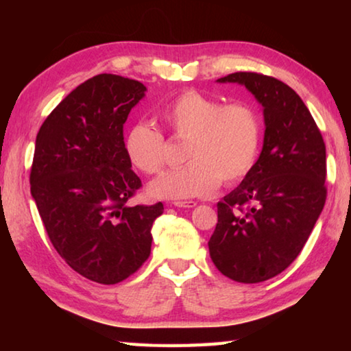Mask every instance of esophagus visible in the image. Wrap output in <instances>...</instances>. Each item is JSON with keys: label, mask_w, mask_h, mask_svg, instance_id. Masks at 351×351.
Wrapping results in <instances>:
<instances>
[{"label": "esophagus", "mask_w": 351, "mask_h": 351, "mask_svg": "<svg viewBox=\"0 0 351 351\" xmlns=\"http://www.w3.org/2000/svg\"><path fill=\"white\" fill-rule=\"evenodd\" d=\"M175 207H189V209H192V207L197 206L195 201H175L173 203Z\"/></svg>", "instance_id": "obj_1"}]
</instances>
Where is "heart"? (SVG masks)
<instances>
[{
    "label": "heart",
    "mask_w": 351,
    "mask_h": 351,
    "mask_svg": "<svg viewBox=\"0 0 351 351\" xmlns=\"http://www.w3.org/2000/svg\"><path fill=\"white\" fill-rule=\"evenodd\" d=\"M164 125L187 141L189 164L150 184L156 198H198L215 192L219 182L241 181L254 167L260 147V119L245 102L223 105L198 91H184L159 112ZM125 153L136 169L156 175L165 165V139L158 128L139 122L127 132Z\"/></svg>",
    "instance_id": "obj_1"
}]
</instances>
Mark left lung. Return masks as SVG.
<instances>
[{
    "label": "left lung",
    "instance_id": "left-lung-1",
    "mask_svg": "<svg viewBox=\"0 0 351 351\" xmlns=\"http://www.w3.org/2000/svg\"><path fill=\"white\" fill-rule=\"evenodd\" d=\"M263 106V148L245 180L217 204L209 240L213 265L226 277L258 283L297 258L326 199V154L320 130L287 83L258 73H234Z\"/></svg>",
    "mask_w": 351,
    "mask_h": 351
}]
</instances>
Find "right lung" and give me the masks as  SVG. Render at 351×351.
Segmentation results:
<instances>
[{
  "instance_id": "1",
  "label": "right lung",
  "mask_w": 351,
  "mask_h": 351,
  "mask_svg": "<svg viewBox=\"0 0 351 351\" xmlns=\"http://www.w3.org/2000/svg\"><path fill=\"white\" fill-rule=\"evenodd\" d=\"M141 82L99 74L58 104L35 141L31 193L47 237L80 276L114 285L152 251L162 203L128 206L142 187L123 145V123L145 96Z\"/></svg>"
}]
</instances>
